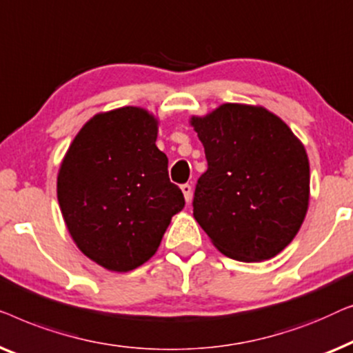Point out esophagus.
Instances as JSON below:
<instances>
[{
	"mask_svg": "<svg viewBox=\"0 0 353 353\" xmlns=\"http://www.w3.org/2000/svg\"><path fill=\"white\" fill-rule=\"evenodd\" d=\"M181 188H182L183 198H185V201L188 203L192 200V185H190V183H182Z\"/></svg>",
	"mask_w": 353,
	"mask_h": 353,
	"instance_id": "esophagus-1",
	"label": "esophagus"
}]
</instances>
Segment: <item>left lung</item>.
I'll return each mask as SVG.
<instances>
[{"mask_svg": "<svg viewBox=\"0 0 353 353\" xmlns=\"http://www.w3.org/2000/svg\"><path fill=\"white\" fill-rule=\"evenodd\" d=\"M192 126L208 170L198 179L193 216L222 254L267 261L292 241L310 192L305 148L262 107L224 103Z\"/></svg>", "mask_w": 353, "mask_h": 353, "instance_id": "left-lung-1", "label": "left lung"}]
</instances>
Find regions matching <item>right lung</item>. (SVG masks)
<instances>
[{
	"instance_id": "add662e5",
	"label": "right lung",
	"mask_w": 353,
	"mask_h": 353,
	"mask_svg": "<svg viewBox=\"0 0 353 353\" xmlns=\"http://www.w3.org/2000/svg\"><path fill=\"white\" fill-rule=\"evenodd\" d=\"M157 132L143 108L101 113L77 134L61 165L57 200L68 232L108 270L129 272L150 259L185 205Z\"/></svg>"
}]
</instances>
